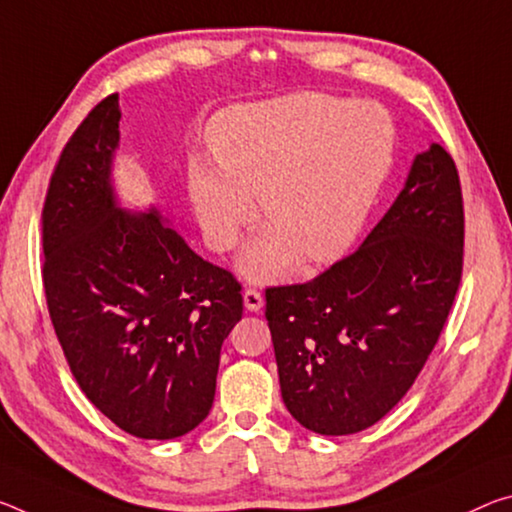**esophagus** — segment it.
<instances>
[{
	"mask_svg": "<svg viewBox=\"0 0 512 512\" xmlns=\"http://www.w3.org/2000/svg\"><path fill=\"white\" fill-rule=\"evenodd\" d=\"M243 305H246L248 312H262L264 298H262V294H259V291L246 289V291H243Z\"/></svg>",
	"mask_w": 512,
	"mask_h": 512,
	"instance_id": "esophagus-1",
	"label": "esophagus"
}]
</instances>
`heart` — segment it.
<instances>
[{"label":"heart","instance_id":"b5f03b06","mask_svg":"<svg viewBox=\"0 0 512 512\" xmlns=\"http://www.w3.org/2000/svg\"><path fill=\"white\" fill-rule=\"evenodd\" d=\"M396 129L376 102L291 93L237 104L214 118V161L191 157L189 196L216 253L237 243L259 212L257 237L241 250L250 282H278L300 257L342 259L358 241L394 161Z\"/></svg>","mask_w":512,"mask_h":512}]
</instances>
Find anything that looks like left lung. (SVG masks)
<instances>
[{
    "mask_svg": "<svg viewBox=\"0 0 512 512\" xmlns=\"http://www.w3.org/2000/svg\"><path fill=\"white\" fill-rule=\"evenodd\" d=\"M462 241L458 170L431 143L353 255L305 285L266 289L282 401L300 426L360 433L403 399L456 298Z\"/></svg>",
    "mask_w": 512,
    "mask_h": 512,
    "instance_id": "8db88e82",
    "label": "left lung"
}]
</instances>
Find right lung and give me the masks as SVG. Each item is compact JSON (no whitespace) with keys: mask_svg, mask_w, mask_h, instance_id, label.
Masks as SVG:
<instances>
[{"mask_svg":"<svg viewBox=\"0 0 512 512\" xmlns=\"http://www.w3.org/2000/svg\"><path fill=\"white\" fill-rule=\"evenodd\" d=\"M118 95L77 127L43 209V282L63 353L104 417L173 440L209 415L241 285L193 253L157 207L132 212L113 186Z\"/></svg>","mask_w":512,"mask_h":512,"instance_id":"1","label":"right lung"}]
</instances>
